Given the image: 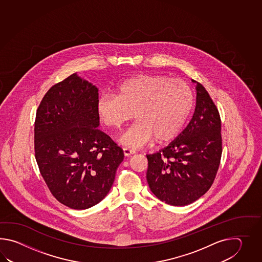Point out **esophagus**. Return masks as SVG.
<instances>
[{
    "instance_id": "esophagus-1",
    "label": "esophagus",
    "mask_w": 262,
    "mask_h": 262,
    "mask_svg": "<svg viewBox=\"0 0 262 262\" xmlns=\"http://www.w3.org/2000/svg\"><path fill=\"white\" fill-rule=\"evenodd\" d=\"M136 151L132 149H128V148H123V155L125 156H131L134 155Z\"/></svg>"
}]
</instances>
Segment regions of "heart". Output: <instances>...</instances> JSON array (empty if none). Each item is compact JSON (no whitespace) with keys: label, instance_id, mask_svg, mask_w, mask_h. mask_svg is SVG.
I'll return each mask as SVG.
<instances>
[{"label":"heart","instance_id":"obj_1","mask_svg":"<svg viewBox=\"0 0 262 262\" xmlns=\"http://www.w3.org/2000/svg\"><path fill=\"white\" fill-rule=\"evenodd\" d=\"M194 94L189 84L165 75H139L123 80L116 95L97 100L98 118L107 128L120 130L134 118L137 123L123 134V144L139 148L155 139L165 143L174 139L191 112Z\"/></svg>","mask_w":262,"mask_h":262}]
</instances>
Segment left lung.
I'll use <instances>...</instances> for the list:
<instances>
[{"label": "left lung", "instance_id": "left-lung-1", "mask_svg": "<svg viewBox=\"0 0 262 262\" xmlns=\"http://www.w3.org/2000/svg\"><path fill=\"white\" fill-rule=\"evenodd\" d=\"M195 89V112L186 128L166 148L147 155L150 191L173 206L188 205L211 188L222 156L217 107L202 84Z\"/></svg>", "mask_w": 262, "mask_h": 262}]
</instances>
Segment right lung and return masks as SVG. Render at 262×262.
<instances>
[{
    "instance_id": "obj_1",
    "label": "right lung",
    "mask_w": 262,
    "mask_h": 262,
    "mask_svg": "<svg viewBox=\"0 0 262 262\" xmlns=\"http://www.w3.org/2000/svg\"><path fill=\"white\" fill-rule=\"evenodd\" d=\"M98 90L73 74L46 93L34 121V156L50 193L84 210L110 192L123 150L98 129Z\"/></svg>"
}]
</instances>
